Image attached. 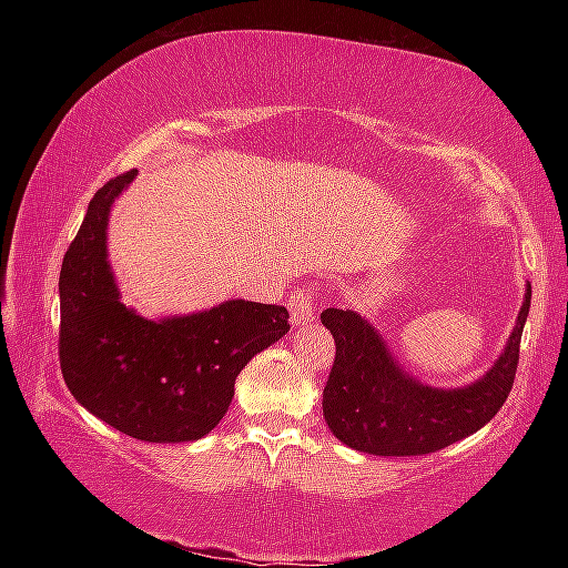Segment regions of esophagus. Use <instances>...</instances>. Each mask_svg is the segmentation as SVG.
Listing matches in <instances>:
<instances>
[{"instance_id":"1","label":"esophagus","mask_w":568,"mask_h":568,"mask_svg":"<svg viewBox=\"0 0 568 568\" xmlns=\"http://www.w3.org/2000/svg\"><path fill=\"white\" fill-rule=\"evenodd\" d=\"M287 307H291V321L293 325H305L313 321L315 315V295L307 285L295 287L291 301H287Z\"/></svg>"}]
</instances>
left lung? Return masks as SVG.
I'll return each mask as SVG.
<instances>
[{
  "mask_svg": "<svg viewBox=\"0 0 568 568\" xmlns=\"http://www.w3.org/2000/svg\"><path fill=\"white\" fill-rule=\"evenodd\" d=\"M531 305H524L504 353L464 388H430L408 376L388 343L355 311L328 307L321 321L335 341V361L323 388V416L345 446L373 456H423L476 434L511 393L518 345Z\"/></svg>",
  "mask_w": 568,
  "mask_h": 568,
  "instance_id": "left-lung-1",
  "label": "left lung"
}]
</instances>
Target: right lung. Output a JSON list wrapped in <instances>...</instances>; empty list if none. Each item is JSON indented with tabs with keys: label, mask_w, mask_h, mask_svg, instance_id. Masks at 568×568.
<instances>
[{
	"label": "right lung",
	"mask_w": 568,
	"mask_h": 568,
	"mask_svg": "<svg viewBox=\"0 0 568 568\" xmlns=\"http://www.w3.org/2000/svg\"><path fill=\"white\" fill-rule=\"evenodd\" d=\"M130 170L94 192L60 271V365L92 416L150 444L213 430L247 361L291 331L283 305L225 301L210 311L148 321L120 301L108 261L114 197Z\"/></svg>",
	"instance_id": "right-lung-1"
}]
</instances>
